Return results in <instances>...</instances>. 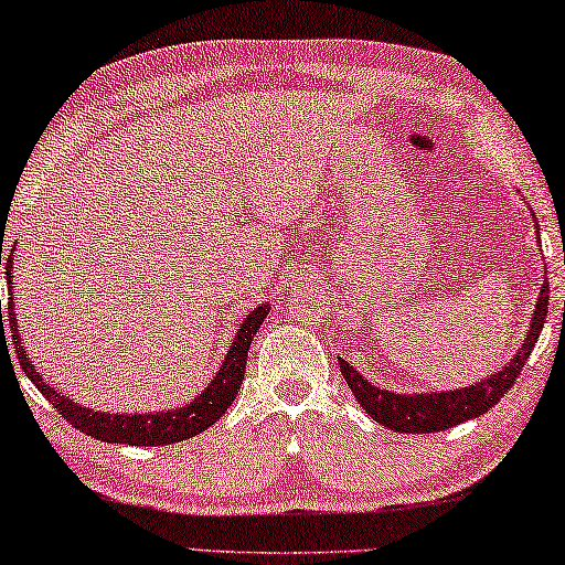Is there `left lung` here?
Instances as JSON below:
<instances>
[{"label": "left lung", "instance_id": "1", "mask_svg": "<svg viewBox=\"0 0 565 565\" xmlns=\"http://www.w3.org/2000/svg\"><path fill=\"white\" fill-rule=\"evenodd\" d=\"M532 213V211H530ZM534 218V213H532ZM537 224V218H534ZM540 239V232H537ZM542 247V245H540ZM547 299H550V284H542L537 305H534L530 331H526L524 344L516 354L511 356V362L495 373L482 377L472 385H463V388L454 391H430V394H396V391L381 388V385L370 383L360 370H354L347 360L339 356V367L344 381L352 388L356 402H360L362 409H365L375 423L394 433H438L448 430V427L467 423V419H475L492 409L498 402H501L505 391L511 388L513 381L521 375V367L530 360L534 344H537L542 326H545L547 316Z\"/></svg>", "mask_w": 565, "mask_h": 565}]
</instances>
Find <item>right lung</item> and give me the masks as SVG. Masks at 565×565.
I'll use <instances>...</instances> for the list:
<instances>
[{"label": "right lung", "mask_w": 565, "mask_h": 565, "mask_svg": "<svg viewBox=\"0 0 565 565\" xmlns=\"http://www.w3.org/2000/svg\"><path fill=\"white\" fill-rule=\"evenodd\" d=\"M15 253V247H12ZM7 274V291H10V323H7V333H12V341H15L18 362L23 367V373L35 383V388L44 394L46 402L54 404V409L67 419L70 425L77 427V430L90 435V438L104 440V443H127V446H171V443H180L188 438H195L203 430H209L213 423H218L221 414L230 409L234 396H237L242 377H245V362H247V349L253 344V335L258 333L263 320L270 312V305L263 302L249 310L245 320L234 331L230 352L221 360V367L216 375L211 377L209 385L195 398L184 402L174 409H161V412H96L90 406L77 404L75 398L67 394H60L52 383H46L41 377L39 370H35L33 360L20 344V326L15 318V302H12V258H7L4 266ZM2 341H4V323H2ZM7 344V341H4Z\"/></svg>", "instance_id": "1"}]
</instances>
